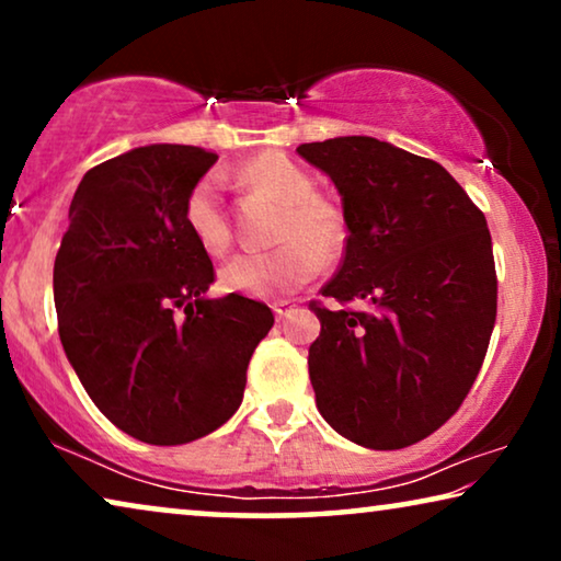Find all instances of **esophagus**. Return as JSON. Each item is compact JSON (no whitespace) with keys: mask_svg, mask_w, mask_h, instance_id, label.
<instances>
[{"mask_svg":"<svg viewBox=\"0 0 561 561\" xmlns=\"http://www.w3.org/2000/svg\"><path fill=\"white\" fill-rule=\"evenodd\" d=\"M273 311H275V319L283 321V319H288L296 309L288 301H278V304H273Z\"/></svg>","mask_w":561,"mask_h":561,"instance_id":"34e87169","label":"esophagus"}]
</instances>
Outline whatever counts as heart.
<instances>
[{
	"instance_id": "obj_1",
	"label": "heart",
	"mask_w": 561,
	"mask_h": 561,
	"mask_svg": "<svg viewBox=\"0 0 561 561\" xmlns=\"http://www.w3.org/2000/svg\"><path fill=\"white\" fill-rule=\"evenodd\" d=\"M240 181L283 206L271 252H240L221 267L219 283L229 294L280 298L294 294L321 271V255L334 257L347 240L342 211L317 196L311 173L283 152H263L240 168ZM183 219L211 255H221L232 242L225 194L217 175L198 179L183 202Z\"/></svg>"
}]
</instances>
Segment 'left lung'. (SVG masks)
<instances>
[{
  "mask_svg": "<svg viewBox=\"0 0 561 561\" xmlns=\"http://www.w3.org/2000/svg\"><path fill=\"white\" fill-rule=\"evenodd\" d=\"M296 152L334 181L350 229L321 296L367 304H309L317 409L359 447H411L455 416L485 359L497 311L485 214L439 163L375 137Z\"/></svg>",
  "mask_w": 561,
  "mask_h": 561,
  "instance_id": "8db88e82",
  "label": "left lung"
}]
</instances>
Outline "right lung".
<instances>
[{"label": "right lung", "instance_id": "1", "mask_svg": "<svg viewBox=\"0 0 561 561\" xmlns=\"http://www.w3.org/2000/svg\"><path fill=\"white\" fill-rule=\"evenodd\" d=\"M214 163L194 145H145L91 168L53 265L60 344L81 386L114 426L158 447L232 419L275 321L252 298L204 296L214 265L183 202Z\"/></svg>", "mask_w": 561, "mask_h": 561}]
</instances>
